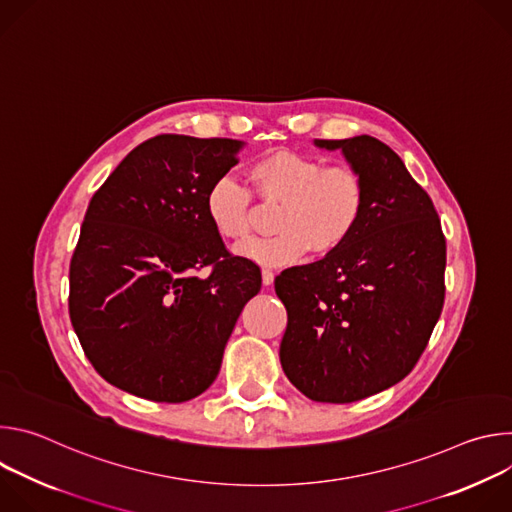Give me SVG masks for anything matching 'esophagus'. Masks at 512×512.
Listing matches in <instances>:
<instances>
[{
	"label": "esophagus",
	"mask_w": 512,
	"mask_h": 512,
	"mask_svg": "<svg viewBox=\"0 0 512 512\" xmlns=\"http://www.w3.org/2000/svg\"><path fill=\"white\" fill-rule=\"evenodd\" d=\"M261 277H263V285H271L273 279H275V273L269 267H263L261 269Z\"/></svg>",
	"instance_id": "34e87169"
}]
</instances>
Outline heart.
<instances>
[{
    "label": "heart",
    "instance_id": "heart-1",
    "mask_svg": "<svg viewBox=\"0 0 512 512\" xmlns=\"http://www.w3.org/2000/svg\"><path fill=\"white\" fill-rule=\"evenodd\" d=\"M253 192L277 206L271 237L253 239L241 255L263 265H291L310 249L328 255L340 249L358 229L369 200L364 174L346 162L273 150L249 166ZM212 229L227 241L241 243L251 235V192L231 176L218 178L206 194Z\"/></svg>",
    "mask_w": 512,
    "mask_h": 512
}]
</instances>
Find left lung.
<instances>
[{
	"instance_id": "1",
	"label": "left lung",
	"mask_w": 512,
	"mask_h": 512,
	"mask_svg": "<svg viewBox=\"0 0 512 512\" xmlns=\"http://www.w3.org/2000/svg\"><path fill=\"white\" fill-rule=\"evenodd\" d=\"M369 184L354 235L324 259L277 275L287 308L279 346L287 379L308 399L352 403L405 379L446 298V237L429 194L371 135L318 139Z\"/></svg>"
}]
</instances>
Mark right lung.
Instances as JSON below:
<instances>
[{"mask_svg":"<svg viewBox=\"0 0 512 512\" xmlns=\"http://www.w3.org/2000/svg\"><path fill=\"white\" fill-rule=\"evenodd\" d=\"M239 150L235 139L162 133L93 194L70 259L68 314L117 389L182 403L221 371L237 318L261 289L259 267L229 253L204 204Z\"/></svg>","mask_w":512,"mask_h":512,"instance_id":"right-lung-1","label":"right lung"}]
</instances>
